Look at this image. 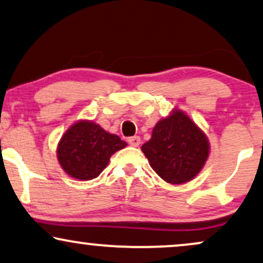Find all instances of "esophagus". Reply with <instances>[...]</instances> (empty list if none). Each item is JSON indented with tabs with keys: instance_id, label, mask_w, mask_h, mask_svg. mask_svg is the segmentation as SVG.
<instances>
[{
	"instance_id": "34e87169",
	"label": "esophagus",
	"mask_w": 263,
	"mask_h": 263,
	"mask_svg": "<svg viewBox=\"0 0 263 263\" xmlns=\"http://www.w3.org/2000/svg\"><path fill=\"white\" fill-rule=\"evenodd\" d=\"M128 143L132 145V147H138L139 144H141V138L138 137V136H134V137H129L128 139Z\"/></svg>"
}]
</instances>
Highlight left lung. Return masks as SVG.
Listing matches in <instances>:
<instances>
[{
    "instance_id": "left-lung-1",
    "label": "left lung",
    "mask_w": 263,
    "mask_h": 263,
    "mask_svg": "<svg viewBox=\"0 0 263 263\" xmlns=\"http://www.w3.org/2000/svg\"><path fill=\"white\" fill-rule=\"evenodd\" d=\"M141 149L165 182L183 184L202 170L210 154V143L184 111L174 109L156 122L152 138Z\"/></svg>"
}]
</instances>
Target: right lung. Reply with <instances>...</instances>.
<instances>
[{
	"label": "right lung",
	"mask_w": 263,
	"mask_h": 263,
	"mask_svg": "<svg viewBox=\"0 0 263 263\" xmlns=\"http://www.w3.org/2000/svg\"><path fill=\"white\" fill-rule=\"evenodd\" d=\"M127 143L109 134L96 122L79 120L62 136L57 145V159L65 174L80 181L98 177L107 167L110 156Z\"/></svg>",
	"instance_id": "add662e5"
}]
</instances>
